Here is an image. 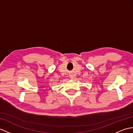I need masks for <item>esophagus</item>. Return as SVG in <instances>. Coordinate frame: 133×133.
Here are the masks:
<instances>
[{
    "mask_svg": "<svg viewBox=\"0 0 133 133\" xmlns=\"http://www.w3.org/2000/svg\"><path fill=\"white\" fill-rule=\"evenodd\" d=\"M70 77V78H71V79H73L74 78V76H73V75H71Z\"/></svg>",
    "mask_w": 133,
    "mask_h": 133,
    "instance_id": "1",
    "label": "esophagus"
}]
</instances>
